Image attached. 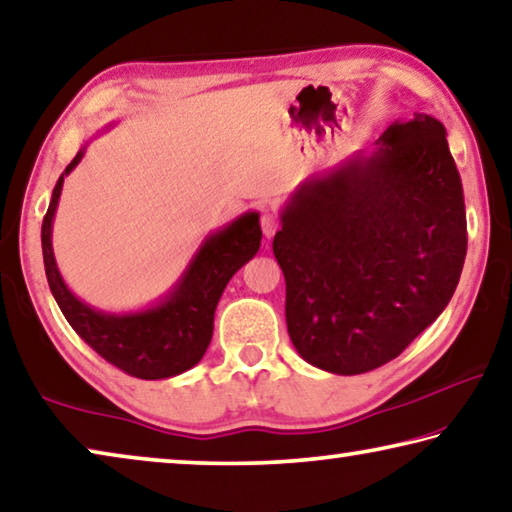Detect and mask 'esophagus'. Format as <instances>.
<instances>
[{
    "label": "esophagus",
    "instance_id": "34e87169",
    "mask_svg": "<svg viewBox=\"0 0 512 512\" xmlns=\"http://www.w3.org/2000/svg\"><path fill=\"white\" fill-rule=\"evenodd\" d=\"M259 223H262V232L266 239H271L275 230H278V216L273 214V209L262 207V214H259Z\"/></svg>",
    "mask_w": 512,
    "mask_h": 512
}]
</instances>
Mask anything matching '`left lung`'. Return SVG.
<instances>
[{
	"instance_id": "left-lung-1",
	"label": "left lung",
	"mask_w": 512,
	"mask_h": 512,
	"mask_svg": "<svg viewBox=\"0 0 512 512\" xmlns=\"http://www.w3.org/2000/svg\"><path fill=\"white\" fill-rule=\"evenodd\" d=\"M273 255L287 330L305 362L378 369L449 305L467 255L462 182L446 129L426 113L291 193Z\"/></svg>"
}]
</instances>
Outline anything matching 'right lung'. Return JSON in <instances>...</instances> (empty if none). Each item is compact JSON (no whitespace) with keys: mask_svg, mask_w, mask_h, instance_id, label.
<instances>
[{"mask_svg":"<svg viewBox=\"0 0 512 512\" xmlns=\"http://www.w3.org/2000/svg\"><path fill=\"white\" fill-rule=\"evenodd\" d=\"M86 145L63 170L43 218V262L52 296L72 330L97 355L134 378L161 380L189 371L202 360L214 332V312L227 282L257 255L262 243L259 214L246 212L223 230L207 234L198 253L173 289L157 305L139 312H100L79 300L63 282L52 248V223L59 207L63 177L72 173Z\"/></svg>","mask_w":512,"mask_h":512,"instance_id":"1","label":"right lung"}]
</instances>
